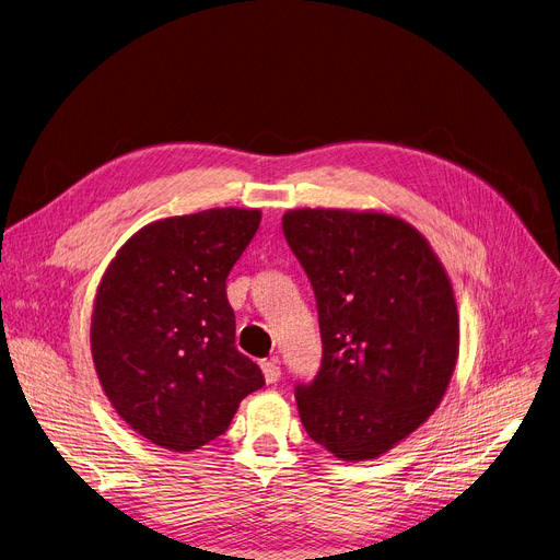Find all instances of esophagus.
Here are the masks:
<instances>
[{
  "label": "esophagus",
  "mask_w": 560,
  "mask_h": 560,
  "mask_svg": "<svg viewBox=\"0 0 560 560\" xmlns=\"http://www.w3.org/2000/svg\"><path fill=\"white\" fill-rule=\"evenodd\" d=\"M261 371H264V377H266L268 384H275V382H279V377H281V369H279L277 360H266V362H261Z\"/></svg>",
  "instance_id": "obj_1"
}]
</instances>
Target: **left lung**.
Segmentation results:
<instances>
[{
	"label": "left lung",
	"instance_id": "left-lung-1",
	"mask_svg": "<svg viewBox=\"0 0 560 560\" xmlns=\"http://www.w3.org/2000/svg\"><path fill=\"white\" fill-rule=\"evenodd\" d=\"M317 299L324 360L296 386L301 424L339 460L390 451L438 409L460 354L451 279L431 243L377 210H288Z\"/></svg>",
	"mask_w": 560,
	"mask_h": 560
}]
</instances>
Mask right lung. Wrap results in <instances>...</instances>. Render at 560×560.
Returning a JSON list of instances; mask_svg holds the SVG:
<instances>
[{"label":"right lung","instance_id":"1","mask_svg":"<svg viewBox=\"0 0 560 560\" xmlns=\"http://www.w3.org/2000/svg\"><path fill=\"white\" fill-rule=\"evenodd\" d=\"M261 210L214 208L131 234L100 279L91 358L116 413L151 444L187 453L219 438L261 388L234 346L225 279Z\"/></svg>","mask_w":560,"mask_h":560}]
</instances>
